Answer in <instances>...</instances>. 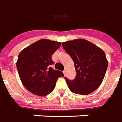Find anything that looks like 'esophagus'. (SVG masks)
<instances>
[{"label": "esophagus", "mask_w": 122, "mask_h": 122, "mask_svg": "<svg viewBox=\"0 0 122 122\" xmlns=\"http://www.w3.org/2000/svg\"><path fill=\"white\" fill-rule=\"evenodd\" d=\"M63 73H64V75L66 74V70H64L63 71Z\"/></svg>", "instance_id": "esophagus-1"}]
</instances>
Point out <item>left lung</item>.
<instances>
[{
  "label": "left lung",
  "instance_id": "8db88e82",
  "mask_svg": "<svg viewBox=\"0 0 122 122\" xmlns=\"http://www.w3.org/2000/svg\"><path fill=\"white\" fill-rule=\"evenodd\" d=\"M62 47L74 62L75 79L65 77L70 91L76 94L87 95L95 91L104 80L107 68L104 52L84 39L63 42Z\"/></svg>",
  "mask_w": 122,
  "mask_h": 122
}]
</instances>
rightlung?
Listing matches in <instances>:
<instances>
[{"mask_svg": "<svg viewBox=\"0 0 122 122\" xmlns=\"http://www.w3.org/2000/svg\"><path fill=\"white\" fill-rule=\"evenodd\" d=\"M61 43L46 39L38 40L19 54L16 68L22 83L32 94L44 96L54 89L57 80L63 77L60 70H54L52 55Z\"/></svg>", "mask_w": 122, "mask_h": 122, "instance_id": "obj_1", "label": "right lung"}]
</instances>
